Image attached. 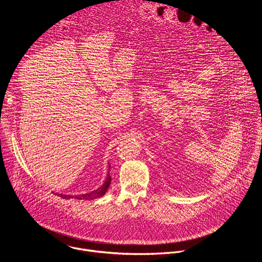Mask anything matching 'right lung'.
I'll return each mask as SVG.
<instances>
[{
    "mask_svg": "<svg viewBox=\"0 0 262 262\" xmlns=\"http://www.w3.org/2000/svg\"><path fill=\"white\" fill-rule=\"evenodd\" d=\"M110 168H111V166H108V170H110ZM110 184H111V176H110V171H108L104 182L102 183V185L100 186V188H98L97 190H94L92 192H88V193H85V194H81V195H74V196H72V195L59 194V196L64 198V199L73 198V199H78V200H94V199H97L99 197H102L106 193Z\"/></svg>",
    "mask_w": 262,
    "mask_h": 262,
    "instance_id": "add662e5",
    "label": "right lung"
}]
</instances>
